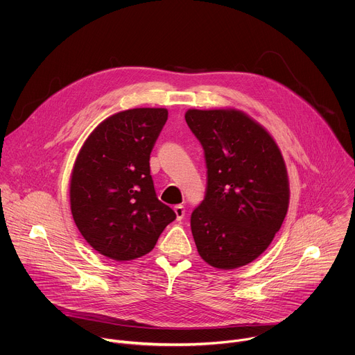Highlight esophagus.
Instances as JSON below:
<instances>
[{
	"label": "esophagus",
	"instance_id": "1",
	"mask_svg": "<svg viewBox=\"0 0 355 355\" xmlns=\"http://www.w3.org/2000/svg\"><path fill=\"white\" fill-rule=\"evenodd\" d=\"M174 212H175V216H177V220H181L185 215V208L182 205H175L174 207Z\"/></svg>",
	"mask_w": 355,
	"mask_h": 355
}]
</instances>
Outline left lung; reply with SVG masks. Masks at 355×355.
Masks as SVG:
<instances>
[{
    "label": "left lung",
    "instance_id": "8db88e82",
    "mask_svg": "<svg viewBox=\"0 0 355 355\" xmlns=\"http://www.w3.org/2000/svg\"><path fill=\"white\" fill-rule=\"evenodd\" d=\"M185 121L205 151L208 188L191 215L202 260L219 270L254 261L281 229L289 181L268 130L234 108L188 110Z\"/></svg>",
    "mask_w": 355,
    "mask_h": 355
}]
</instances>
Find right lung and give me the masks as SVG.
<instances>
[{
  "label": "right lung",
  "instance_id": "1",
  "mask_svg": "<svg viewBox=\"0 0 355 355\" xmlns=\"http://www.w3.org/2000/svg\"><path fill=\"white\" fill-rule=\"evenodd\" d=\"M167 118L166 108L114 114L91 132L74 162V223L85 241L111 260L147 254L175 219L174 211L156 196L148 163Z\"/></svg>",
  "mask_w": 355,
  "mask_h": 355
}]
</instances>
